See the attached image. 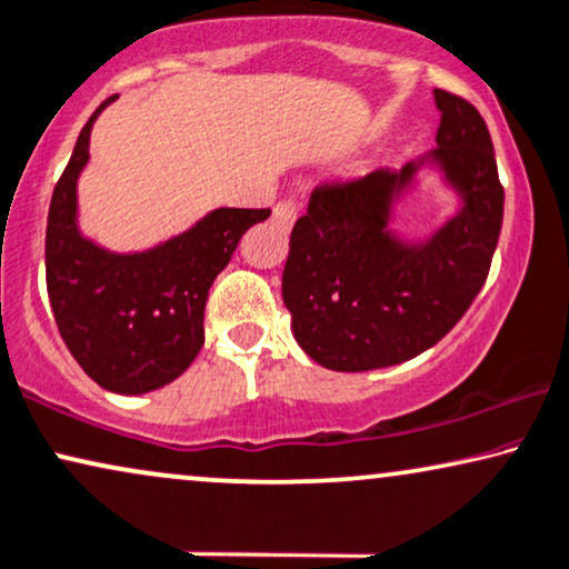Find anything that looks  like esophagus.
<instances>
[{"label":"esophagus","mask_w":569,"mask_h":569,"mask_svg":"<svg viewBox=\"0 0 569 569\" xmlns=\"http://www.w3.org/2000/svg\"><path fill=\"white\" fill-rule=\"evenodd\" d=\"M297 214H299V207L293 199H283L272 207V222H276L278 228H283V231H291V226L297 222Z\"/></svg>","instance_id":"34e87169"}]
</instances>
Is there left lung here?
Here are the masks:
<instances>
[{
    "label": "left lung",
    "mask_w": 569,
    "mask_h": 569,
    "mask_svg": "<svg viewBox=\"0 0 569 569\" xmlns=\"http://www.w3.org/2000/svg\"><path fill=\"white\" fill-rule=\"evenodd\" d=\"M433 97V152L401 170L318 186L291 231L283 301L299 347L328 370L365 372L422 355L488 278L505 218L491 133L467 99L441 89ZM426 161L439 164L463 207L428 242L407 244L387 222Z\"/></svg>",
    "instance_id": "left-lung-1"
}]
</instances>
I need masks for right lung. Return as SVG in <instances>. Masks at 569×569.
<instances>
[{
    "label": "right lung",
    "mask_w": 569,
    "mask_h": 569,
    "mask_svg": "<svg viewBox=\"0 0 569 569\" xmlns=\"http://www.w3.org/2000/svg\"><path fill=\"white\" fill-rule=\"evenodd\" d=\"M78 136L54 186L47 218V291L54 322L86 376L107 391L147 393L168 386L204 343L212 280L231 262L241 236L270 210L220 207L160 247L114 254L78 231L76 183L89 162L93 120Z\"/></svg>",
    "instance_id": "add662e5"
}]
</instances>
